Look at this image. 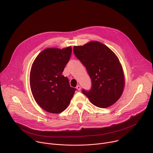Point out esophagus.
<instances>
[{
  "instance_id": "esophagus-1",
  "label": "esophagus",
  "mask_w": 153,
  "mask_h": 153,
  "mask_svg": "<svg viewBox=\"0 0 153 153\" xmlns=\"http://www.w3.org/2000/svg\"><path fill=\"white\" fill-rule=\"evenodd\" d=\"M76 88H77L79 91H80V90H81V86H80V85H77V86H76Z\"/></svg>"
}]
</instances>
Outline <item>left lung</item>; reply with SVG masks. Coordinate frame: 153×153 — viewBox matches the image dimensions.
I'll use <instances>...</instances> for the list:
<instances>
[{
  "instance_id": "obj_1",
  "label": "left lung",
  "mask_w": 153,
  "mask_h": 153,
  "mask_svg": "<svg viewBox=\"0 0 153 153\" xmlns=\"http://www.w3.org/2000/svg\"><path fill=\"white\" fill-rule=\"evenodd\" d=\"M73 52L91 79V88L82 93L95 106L107 108L120 97L125 85L122 65L116 55L103 43L92 41L75 46Z\"/></svg>"
}]
</instances>
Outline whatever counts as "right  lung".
Segmentation results:
<instances>
[{
	"mask_svg": "<svg viewBox=\"0 0 153 153\" xmlns=\"http://www.w3.org/2000/svg\"><path fill=\"white\" fill-rule=\"evenodd\" d=\"M72 49L47 48L34 60L30 71V83L33 96L37 104L51 113H60L70 103L76 88L71 87L68 79L62 75Z\"/></svg>",
	"mask_w": 153,
	"mask_h": 153,
	"instance_id": "1",
	"label": "right lung"
}]
</instances>
